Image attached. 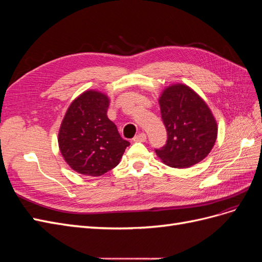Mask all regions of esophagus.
Segmentation results:
<instances>
[{
  "mask_svg": "<svg viewBox=\"0 0 262 262\" xmlns=\"http://www.w3.org/2000/svg\"><path fill=\"white\" fill-rule=\"evenodd\" d=\"M133 141L134 142H144V141H146V134L144 132H141L133 138Z\"/></svg>",
  "mask_w": 262,
  "mask_h": 262,
  "instance_id": "1",
  "label": "esophagus"
}]
</instances>
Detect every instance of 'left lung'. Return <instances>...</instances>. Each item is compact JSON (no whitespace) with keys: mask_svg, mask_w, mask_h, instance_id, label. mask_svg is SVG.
Instances as JSON below:
<instances>
[{"mask_svg":"<svg viewBox=\"0 0 262 262\" xmlns=\"http://www.w3.org/2000/svg\"><path fill=\"white\" fill-rule=\"evenodd\" d=\"M160 106L167 140L155 148L158 157L175 168H187L207 157L217 136L208 105L188 86L176 84L163 92Z\"/></svg>","mask_w":262,"mask_h":262,"instance_id":"1","label":"left lung"}]
</instances>
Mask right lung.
<instances>
[{
	"instance_id": "add662e5",
	"label": "right lung",
	"mask_w": 262,
	"mask_h": 262,
	"mask_svg": "<svg viewBox=\"0 0 262 262\" xmlns=\"http://www.w3.org/2000/svg\"><path fill=\"white\" fill-rule=\"evenodd\" d=\"M108 107L106 95L85 92L71 104L62 121L60 150L70 167L83 175L98 177L112 170L130 145L108 119Z\"/></svg>"
}]
</instances>
